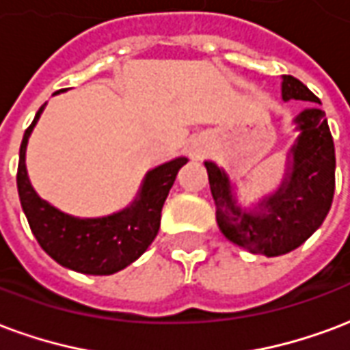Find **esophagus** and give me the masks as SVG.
<instances>
[{
	"label": "esophagus",
	"mask_w": 350,
	"mask_h": 350,
	"mask_svg": "<svg viewBox=\"0 0 350 350\" xmlns=\"http://www.w3.org/2000/svg\"><path fill=\"white\" fill-rule=\"evenodd\" d=\"M190 157L192 158H200L201 157V147L198 144L190 145Z\"/></svg>",
	"instance_id": "34e87169"
}]
</instances>
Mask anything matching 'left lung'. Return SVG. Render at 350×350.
Instances as JSON below:
<instances>
[{
  "instance_id": "8db88e82",
  "label": "left lung",
  "mask_w": 350,
  "mask_h": 350,
  "mask_svg": "<svg viewBox=\"0 0 350 350\" xmlns=\"http://www.w3.org/2000/svg\"><path fill=\"white\" fill-rule=\"evenodd\" d=\"M282 98L311 102L295 119L297 142L287 152L280 186L256 205L242 206L229 173L205 160L216 205V221L224 237L259 256L278 257L304 244L325 221L336 188V150L325 111L304 83L282 76Z\"/></svg>"
}]
</instances>
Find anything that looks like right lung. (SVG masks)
Masks as SVG:
<instances>
[{
	"instance_id": "add662e5",
	"label": "right lung",
	"mask_w": 350,
	"mask_h": 350,
	"mask_svg": "<svg viewBox=\"0 0 350 350\" xmlns=\"http://www.w3.org/2000/svg\"><path fill=\"white\" fill-rule=\"evenodd\" d=\"M46 104H42L31 126L25 130L20 145L16 185L25 218L40 248L61 267L91 276L116 274L136 261L154 241L165 198L172 190L178 170L188 162V158H173L149 170L145 173L136 200L122 211L98 218L72 216L35 192L25 167L27 142Z\"/></svg>"
}]
</instances>
